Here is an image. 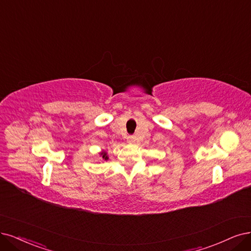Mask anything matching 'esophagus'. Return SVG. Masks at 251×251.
Listing matches in <instances>:
<instances>
[{
	"mask_svg": "<svg viewBox=\"0 0 251 251\" xmlns=\"http://www.w3.org/2000/svg\"><path fill=\"white\" fill-rule=\"evenodd\" d=\"M127 140H128V143H134V142H135L133 136H128Z\"/></svg>",
	"mask_w": 251,
	"mask_h": 251,
	"instance_id": "obj_1",
	"label": "esophagus"
}]
</instances>
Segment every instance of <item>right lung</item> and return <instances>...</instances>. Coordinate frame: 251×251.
I'll use <instances>...</instances> for the list:
<instances>
[{"instance_id": "1", "label": "right lung", "mask_w": 251, "mask_h": 251, "mask_svg": "<svg viewBox=\"0 0 251 251\" xmlns=\"http://www.w3.org/2000/svg\"><path fill=\"white\" fill-rule=\"evenodd\" d=\"M101 156H102V158H103L104 160H107V159H108L107 154H106L105 152H102V153H101Z\"/></svg>"}]
</instances>
